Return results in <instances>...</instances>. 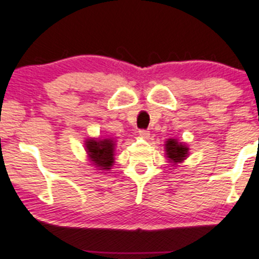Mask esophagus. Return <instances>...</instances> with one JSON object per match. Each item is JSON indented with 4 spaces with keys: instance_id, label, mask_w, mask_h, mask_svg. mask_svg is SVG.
Here are the masks:
<instances>
[{
    "instance_id": "esophagus-1",
    "label": "esophagus",
    "mask_w": 259,
    "mask_h": 259,
    "mask_svg": "<svg viewBox=\"0 0 259 259\" xmlns=\"http://www.w3.org/2000/svg\"><path fill=\"white\" fill-rule=\"evenodd\" d=\"M139 135L142 138H144V139H148L149 137H150V133L148 132V130H144V129H142V130H139Z\"/></svg>"
}]
</instances>
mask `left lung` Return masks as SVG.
I'll use <instances>...</instances> for the list:
<instances>
[{
	"label": "left lung",
	"mask_w": 259,
	"mask_h": 259,
	"mask_svg": "<svg viewBox=\"0 0 259 259\" xmlns=\"http://www.w3.org/2000/svg\"><path fill=\"white\" fill-rule=\"evenodd\" d=\"M188 151H189V148H188L185 144H182L177 139H168L165 143V154L166 158L170 163L178 164L182 163L184 159H187Z\"/></svg>",
	"instance_id": "8db88e82"
}]
</instances>
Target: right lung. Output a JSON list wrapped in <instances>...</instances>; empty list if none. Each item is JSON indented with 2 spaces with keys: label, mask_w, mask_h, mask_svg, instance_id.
<instances>
[{
  "label": "right lung",
  "mask_w": 259,
  "mask_h": 259,
  "mask_svg": "<svg viewBox=\"0 0 259 259\" xmlns=\"http://www.w3.org/2000/svg\"><path fill=\"white\" fill-rule=\"evenodd\" d=\"M85 149L91 164L99 168V170H109L114 164L115 140L111 138L104 139H88Z\"/></svg>",
  "instance_id": "add662e5"
}]
</instances>
